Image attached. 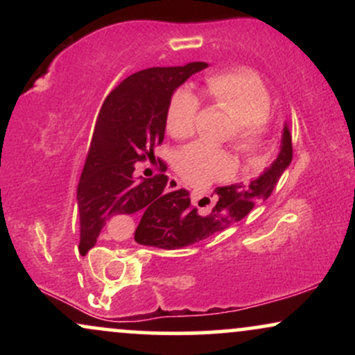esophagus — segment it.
<instances>
[{
	"label": "esophagus",
	"instance_id": "esophagus-1",
	"mask_svg": "<svg viewBox=\"0 0 355 355\" xmlns=\"http://www.w3.org/2000/svg\"><path fill=\"white\" fill-rule=\"evenodd\" d=\"M178 189H182V183L177 180V178H170L168 180V185H166V190H170V191H173V190H178Z\"/></svg>",
	"mask_w": 355,
	"mask_h": 355
}]
</instances>
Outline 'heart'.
<instances>
[{
  "label": "heart",
  "instance_id": "b5f03b06",
  "mask_svg": "<svg viewBox=\"0 0 355 355\" xmlns=\"http://www.w3.org/2000/svg\"><path fill=\"white\" fill-rule=\"evenodd\" d=\"M205 93L211 107L232 118L229 140L237 152L254 155L262 150L270 128V95L254 73L220 71L205 78ZM200 100L189 88L173 93L166 108V130L175 138L193 135ZM175 168L195 185H205L234 172V160L223 148L195 141L178 152Z\"/></svg>",
  "mask_w": 355,
  "mask_h": 355
}]
</instances>
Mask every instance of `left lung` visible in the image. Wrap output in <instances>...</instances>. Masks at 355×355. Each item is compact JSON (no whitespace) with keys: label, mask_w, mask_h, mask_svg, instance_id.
<instances>
[{"label":"left lung","mask_w":355,"mask_h":355,"mask_svg":"<svg viewBox=\"0 0 355 355\" xmlns=\"http://www.w3.org/2000/svg\"><path fill=\"white\" fill-rule=\"evenodd\" d=\"M292 162V137L284 126L282 146L277 160L248 185L235 183L230 187H218L215 205L210 214L200 215L191 205L190 193L180 191L164 210L153 211L140 220L135 230V242L175 250L205 240L210 235L229 229L250 214L255 203L267 200L279 183L280 177Z\"/></svg>","instance_id":"1"}]
</instances>
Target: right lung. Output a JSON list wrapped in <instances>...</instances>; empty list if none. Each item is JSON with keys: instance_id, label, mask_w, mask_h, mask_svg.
<instances>
[{"instance_id": "add662e5", "label": "right lung", "mask_w": 355, "mask_h": 355, "mask_svg": "<svg viewBox=\"0 0 355 355\" xmlns=\"http://www.w3.org/2000/svg\"><path fill=\"white\" fill-rule=\"evenodd\" d=\"M203 68L207 63L195 61L185 67L141 70L121 81L105 98L76 191L81 255L95 245L108 220L137 211L144 218L166 209L175 195L187 191L165 193V173L137 182L133 172L138 162L155 158V146L164 141L166 108L175 89ZM158 168L166 170L160 158Z\"/></svg>"}]
</instances>
